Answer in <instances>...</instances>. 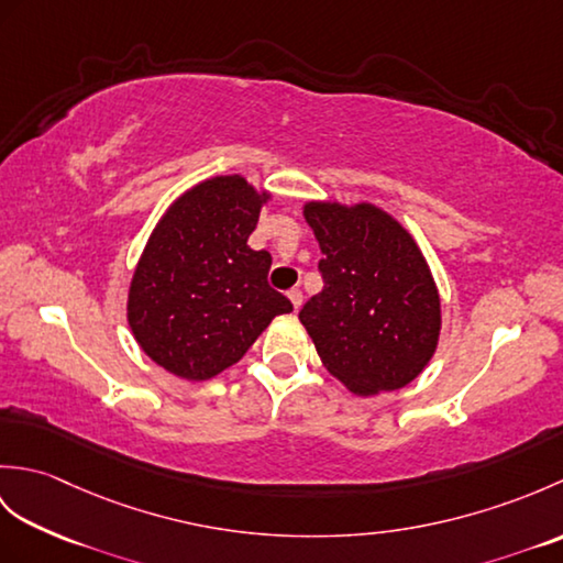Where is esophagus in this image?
I'll use <instances>...</instances> for the list:
<instances>
[{
    "mask_svg": "<svg viewBox=\"0 0 563 563\" xmlns=\"http://www.w3.org/2000/svg\"><path fill=\"white\" fill-rule=\"evenodd\" d=\"M288 297H290L295 312H300V307H302V292H300V290H290Z\"/></svg>",
    "mask_w": 563,
    "mask_h": 563,
    "instance_id": "1",
    "label": "esophagus"
}]
</instances>
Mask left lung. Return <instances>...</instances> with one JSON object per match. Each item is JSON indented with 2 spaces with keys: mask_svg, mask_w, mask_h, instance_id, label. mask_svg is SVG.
Returning <instances> with one entry per match:
<instances>
[{
  "mask_svg": "<svg viewBox=\"0 0 563 563\" xmlns=\"http://www.w3.org/2000/svg\"><path fill=\"white\" fill-rule=\"evenodd\" d=\"M305 220L324 258V290L302 309L321 363L361 397L421 375L435 353L440 297L404 227L369 202H307Z\"/></svg>",
  "mask_w": 563,
  "mask_h": 563,
  "instance_id": "1",
  "label": "left lung"
}]
</instances>
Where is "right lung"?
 <instances>
[{
	"label": "right lung",
	"mask_w": 563,
	"mask_h": 563,
	"mask_svg": "<svg viewBox=\"0 0 563 563\" xmlns=\"http://www.w3.org/2000/svg\"><path fill=\"white\" fill-rule=\"evenodd\" d=\"M266 194L214 176L166 210L128 297L140 349L172 375L210 379L234 365L273 317L292 312L268 285L271 254L246 242Z\"/></svg>",
	"instance_id": "1"
}]
</instances>
